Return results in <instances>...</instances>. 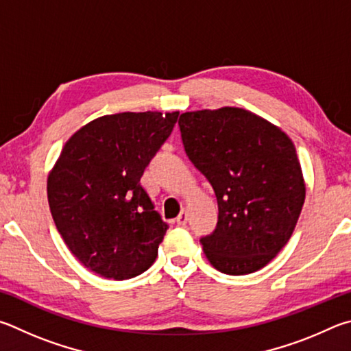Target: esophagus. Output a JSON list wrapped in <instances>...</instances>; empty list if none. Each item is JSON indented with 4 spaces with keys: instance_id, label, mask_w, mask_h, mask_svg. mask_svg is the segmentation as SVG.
Wrapping results in <instances>:
<instances>
[{
    "instance_id": "esophagus-1",
    "label": "esophagus",
    "mask_w": 351,
    "mask_h": 351,
    "mask_svg": "<svg viewBox=\"0 0 351 351\" xmlns=\"http://www.w3.org/2000/svg\"><path fill=\"white\" fill-rule=\"evenodd\" d=\"M176 222H177V225H180V226L186 225V222H188V213L186 211H182L179 216H177Z\"/></svg>"
}]
</instances>
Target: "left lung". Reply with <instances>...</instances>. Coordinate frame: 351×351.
Listing matches in <instances>:
<instances>
[{
    "label": "left lung",
    "mask_w": 351,
    "mask_h": 351,
    "mask_svg": "<svg viewBox=\"0 0 351 351\" xmlns=\"http://www.w3.org/2000/svg\"><path fill=\"white\" fill-rule=\"evenodd\" d=\"M186 156L216 193L219 220L200 239L225 274L254 273L285 247L305 200L302 169L290 137L241 108L185 112Z\"/></svg>",
    "instance_id": "8db88e82"
}]
</instances>
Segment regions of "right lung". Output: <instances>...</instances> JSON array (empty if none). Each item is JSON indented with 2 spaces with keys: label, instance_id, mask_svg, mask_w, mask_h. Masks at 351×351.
<instances>
[{
  "label": "right lung",
  "instance_id": "obj_1",
  "mask_svg": "<svg viewBox=\"0 0 351 351\" xmlns=\"http://www.w3.org/2000/svg\"><path fill=\"white\" fill-rule=\"evenodd\" d=\"M179 112H121L88 123L66 141L47 179V200L67 248L101 278L149 268L168 223L140 185Z\"/></svg>",
  "mask_w": 351,
  "mask_h": 351
}]
</instances>
